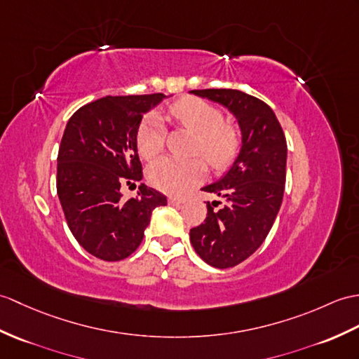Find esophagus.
Listing matches in <instances>:
<instances>
[{
	"mask_svg": "<svg viewBox=\"0 0 359 359\" xmlns=\"http://www.w3.org/2000/svg\"><path fill=\"white\" fill-rule=\"evenodd\" d=\"M168 203L172 205V206H179V205H182V203H185V200H183V198H177V197H170V198H168Z\"/></svg>",
	"mask_w": 359,
	"mask_h": 359,
	"instance_id": "1",
	"label": "esophagus"
}]
</instances>
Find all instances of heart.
<instances>
[{
    "mask_svg": "<svg viewBox=\"0 0 359 359\" xmlns=\"http://www.w3.org/2000/svg\"><path fill=\"white\" fill-rule=\"evenodd\" d=\"M170 118L196 135L194 153H200L214 168L228 165L236 156L240 144L238 130L223 122V113L217 107L197 97H183L170 107ZM165 140L163 123L159 116L151 114L140 122L136 145L139 156L153 159L162 151ZM205 163L193 159L161 157L149 165L148 182L166 194H183L203 179Z\"/></svg>",
    "mask_w": 359,
    "mask_h": 359,
    "instance_id": "heart-1",
    "label": "heart"
}]
</instances>
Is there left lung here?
<instances>
[{
	"label": "left lung",
	"instance_id": "left-lung-1",
	"mask_svg": "<svg viewBox=\"0 0 359 359\" xmlns=\"http://www.w3.org/2000/svg\"><path fill=\"white\" fill-rule=\"evenodd\" d=\"M191 93L212 101L234 116L241 145L237 157L205 193L217 196L206 202L205 223L189 231L196 252L219 269L232 268L262 246L280 211L286 183L287 145L272 108L240 90L211 88Z\"/></svg>",
	"mask_w": 359,
	"mask_h": 359
}]
</instances>
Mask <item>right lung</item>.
Masks as SVG:
<instances>
[{"label":"right lung","instance_id":"1","mask_svg":"<svg viewBox=\"0 0 359 359\" xmlns=\"http://www.w3.org/2000/svg\"><path fill=\"white\" fill-rule=\"evenodd\" d=\"M162 93L105 96L67 122L57 153L56 189L67 224L96 258L119 262L139 248L151 212L166 197L140 183L137 197L123 200L122 183L142 179L136 136L142 116Z\"/></svg>","mask_w":359,"mask_h":359}]
</instances>
